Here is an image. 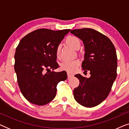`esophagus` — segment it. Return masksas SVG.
<instances>
[{"instance_id": "esophagus-1", "label": "esophagus", "mask_w": 129, "mask_h": 129, "mask_svg": "<svg viewBox=\"0 0 129 129\" xmlns=\"http://www.w3.org/2000/svg\"><path fill=\"white\" fill-rule=\"evenodd\" d=\"M68 78H69V79L71 78L72 77H73V75H72V74L70 73H68Z\"/></svg>"}]
</instances>
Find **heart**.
<instances>
[{
  "mask_svg": "<svg viewBox=\"0 0 129 129\" xmlns=\"http://www.w3.org/2000/svg\"><path fill=\"white\" fill-rule=\"evenodd\" d=\"M66 42L72 47L76 50H78L80 47V41L79 39L74 36H69L66 39ZM60 46H57L56 49V56L57 57L60 56ZM80 64L79 60H64L61 64V69L68 72H73L76 69L77 67Z\"/></svg>",
  "mask_w": 129,
  "mask_h": 129,
  "instance_id": "heart-1",
  "label": "heart"
}]
</instances>
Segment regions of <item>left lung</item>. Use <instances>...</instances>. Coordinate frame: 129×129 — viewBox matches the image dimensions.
<instances>
[{"label": "left lung", "instance_id": "obj_1", "mask_svg": "<svg viewBox=\"0 0 129 129\" xmlns=\"http://www.w3.org/2000/svg\"><path fill=\"white\" fill-rule=\"evenodd\" d=\"M84 45L82 68L89 71V78L76 75L79 85L73 90L75 99L83 106L93 107L107 98L117 76V58L112 41L99 31L90 28L72 30Z\"/></svg>", "mask_w": 129, "mask_h": 129}]
</instances>
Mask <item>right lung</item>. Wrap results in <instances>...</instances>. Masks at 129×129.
<instances>
[{
  "label": "right lung",
  "instance_id": "1",
  "mask_svg": "<svg viewBox=\"0 0 129 129\" xmlns=\"http://www.w3.org/2000/svg\"><path fill=\"white\" fill-rule=\"evenodd\" d=\"M70 29H37L23 37L16 47L15 70L21 93L34 105L43 106L54 99L57 84L68 78L59 68L56 49ZM47 71V72H46Z\"/></svg>",
  "mask_w": 129,
  "mask_h": 129
}]
</instances>
